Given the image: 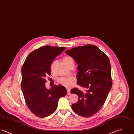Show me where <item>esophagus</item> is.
<instances>
[{
  "instance_id": "34e87169",
  "label": "esophagus",
  "mask_w": 134,
  "mask_h": 134,
  "mask_svg": "<svg viewBox=\"0 0 134 134\" xmlns=\"http://www.w3.org/2000/svg\"><path fill=\"white\" fill-rule=\"evenodd\" d=\"M67 90V94H71V92H70V89L68 88L66 89Z\"/></svg>"
}]
</instances>
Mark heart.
Listing matches in <instances>:
<instances>
[{
  "instance_id": "1",
  "label": "heart",
  "mask_w": 134,
  "mask_h": 134,
  "mask_svg": "<svg viewBox=\"0 0 134 134\" xmlns=\"http://www.w3.org/2000/svg\"><path fill=\"white\" fill-rule=\"evenodd\" d=\"M63 61L64 63L68 66L71 64L74 65V60L73 59L70 57V56H65L63 58ZM74 77L69 76V77H62L57 80V82L65 87H69L70 86L73 81H74Z\"/></svg>"
}]
</instances>
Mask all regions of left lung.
<instances>
[{"instance_id": "left-lung-1", "label": "left lung", "mask_w": 134, "mask_h": 134, "mask_svg": "<svg viewBox=\"0 0 134 134\" xmlns=\"http://www.w3.org/2000/svg\"><path fill=\"white\" fill-rule=\"evenodd\" d=\"M78 64L77 83L85 90L75 88L71 93L77 94L78 101L72 104L77 114L89 118L97 113L104 104L111 89V69L108 57L97 46H79L65 51Z\"/></svg>"}]
</instances>
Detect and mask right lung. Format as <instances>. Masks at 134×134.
<instances>
[{
    "label": "right lung",
    "mask_w": 134,
    "mask_h": 134,
    "mask_svg": "<svg viewBox=\"0 0 134 134\" xmlns=\"http://www.w3.org/2000/svg\"><path fill=\"white\" fill-rule=\"evenodd\" d=\"M65 47L45 46L31 52L22 67L21 88L30 110L39 118H45L56 110L59 99L66 94V88L54 85L45 87L46 77L51 74V65Z\"/></svg>",
    "instance_id": "obj_1"
}]
</instances>
